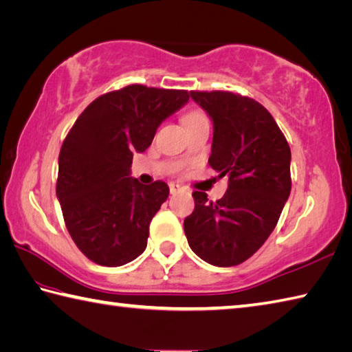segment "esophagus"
<instances>
[{"label": "esophagus", "mask_w": 352, "mask_h": 352, "mask_svg": "<svg viewBox=\"0 0 352 352\" xmlns=\"http://www.w3.org/2000/svg\"><path fill=\"white\" fill-rule=\"evenodd\" d=\"M168 187H170V193L171 195H176V193H179V191H182V187H181V185H179V184H170L168 185Z\"/></svg>", "instance_id": "obj_1"}]
</instances>
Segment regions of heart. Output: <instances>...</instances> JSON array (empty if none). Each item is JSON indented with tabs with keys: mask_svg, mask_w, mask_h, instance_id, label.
<instances>
[{
	"mask_svg": "<svg viewBox=\"0 0 352 352\" xmlns=\"http://www.w3.org/2000/svg\"><path fill=\"white\" fill-rule=\"evenodd\" d=\"M204 119H207V118H205V115L201 113V111H197V110L188 111V113L184 116V125L187 127V125L199 122V121H204Z\"/></svg>",
	"mask_w": 352,
	"mask_h": 352,
	"instance_id": "1",
	"label": "heart"
}]
</instances>
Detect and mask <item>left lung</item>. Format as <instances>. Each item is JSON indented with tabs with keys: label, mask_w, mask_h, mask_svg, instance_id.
I'll list each match as a JSON object with an SVG mask.
<instances>
[{
	"label": "left lung",
	"mask_w": 352,
	"mask_h": 352,
	"mask_svg": "<svg viewBox=\"0 0 352 352\" xmlns=\"http://www.w3.org/2000/svg\"><path fill=\"white\" fill-rule=\"evenodd\" d=\"M213 121L208 164L228 176L222 199L195 191L184 221L190 248L214 267L247 261L273 233L291 191V150L262 104L231 91H190Z\"/></svg>",
	"instance_id": "obj_1"
}]
</instances>
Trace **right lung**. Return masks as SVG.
I'll use <instances>...</instances> for the list:
<instances>
[{
    "label": "right lung",
    "instance_id": "1",
    "mask_svg": "<svg viewBox=\"0 0 352 352\" xmlns=\"http://www.w3.org/2000/svg\"><path fill=\"white\" fill-rule=\"evenodd\" d=\"M187 90L127 85L96 98L65 136L56 196L65 227L91 262L121 267L147 247L168 185L130 176L133 153L147 150L165 119L188 102Z\"/></svg>",
    "mask_w": 352,
    "mask_h": 352
}]
</instances>
